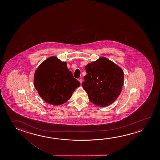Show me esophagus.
Masks as SVG:
<instances>
[{
    "label": "esophagus",
    "instance_id": "1",
    "mask_svg": "<svg viewBox=\"0 0 160 160\" xmlns=\"http://www.w3.org/2000/svg\"><path fill=\"white\" fill-rule=\"evenodd\" d=\"M78 80L80 81V84H82V80L81 79H78Z\"/></svg>",
    "mask_w": 160,
    "mask_h": 160
}]
</instances>
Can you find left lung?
<instances>
[{"instance_id": "1", "label": "left lung", "mask_w": 160, "mask_h": 160, "mask_svg": "<svg viewBox=\"0 0 160 160\" xmlns=\"http://www.w3.org/2000/svg\"><path fill=\"white\" fill-rule=\"evenodd\" d=\"M87 75L82 87L92 103L105 107L114 102L122 92L124 72L121 67L105 57L85 66Z\"/></svg>"}]
</instances>
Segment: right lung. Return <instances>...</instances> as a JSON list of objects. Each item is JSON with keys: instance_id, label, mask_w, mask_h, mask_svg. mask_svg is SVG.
Wrapping results in <instances>:
<instances>
[{"instance_id": "obj_1", "label": "right lung", "mask_w": 160, "mask_h": 160, "mask_svg": "<svg viewBox=\"0 0 160 160\" xmlns=\"http://www.w3.org/2000/svg\"><path fill=\"white\" fill-rule=\"evenodd\" d=\"M34 86L45 102L61 105L68 101L80 82L73 78L66 62L56 56L43 61L34 74Z\"/></svg>"}]
</instances>
